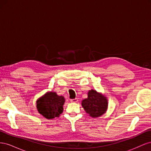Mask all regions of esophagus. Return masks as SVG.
<instances>
[{"label": "esophagus", "instance_id": "esophagus-1", "mask_svg": "<svg viewBox=\"0 0 151 151\" xmlns=\"http://www.w3.org/2000/svg\"><path fill=\"white\" fill-rule=\"evenodd\" d=\"M77 101H78V99H77V98L70 99V102H71V103H77Z\"/></svg>", "mask_w": 151, "mask_h": 151}]
</instances>
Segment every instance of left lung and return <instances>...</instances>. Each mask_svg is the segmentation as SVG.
Returning <instances> with one entry per match:
<instances>
[{
    "label": "left lung",
    "instance_id": "left-lung-1",
    "mask_svg": "<svg viewBox=\"0 0 151 151\" xmlns=\"http://www.w3.org/2000/svg\"><path fill=\"white\" fill-rule=\"evenodd\" d=\"M82 106L90 116L97 118L106 113L108 100L102 94L91 89L88 93V98L82 101Z\"/></svg>",
    "mask_w": 151,
    "mask_h": 151
}]
</instances>
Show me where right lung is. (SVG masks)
I'll list each match as a JSON object with an SVG mask.
<instances>
[{"label": "right lung", "mask_w": 151, "mask_h": 151, "mask_svg": "<svg viewBox=\"0 0 151 151\" xmlns=\"http://www.w3.org/2000/svg\"><path fill=\"white\" fill-rule=\"evenodd\" d=\"M65 98L55 92H47L36 101L38 112L47 119L58 117L63 112Z\"/></svg>", "instance_id": "1"}]
</instances>
